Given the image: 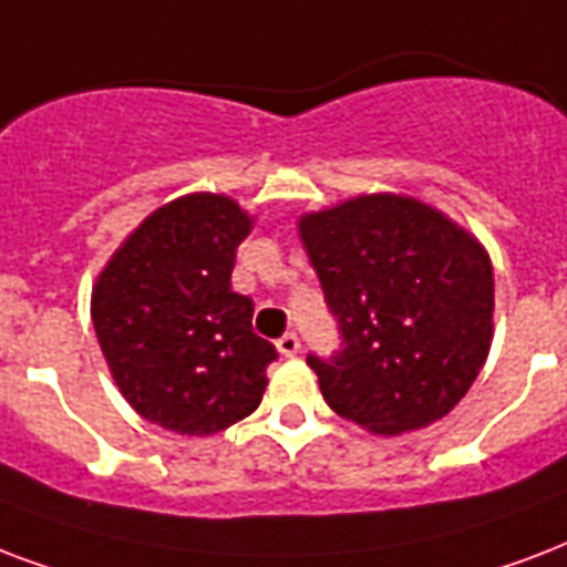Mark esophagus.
I'll use <instances>...</instances> for the list:
<instances>
[{"mask_svg": "<svg viewBox=\"0 0 567 567\" xmlns=\"http://www.w3.org/2000/svg\"><path fill=\"white\" fill-rule=\"evenodd\" d=\"M276 348H279V353H282V357H297V353H300V336H297V332H285L282 339L276 341Z\"/></svg>", "mask_w": 567, "mask_h": 567, "instance_id": "34e87169", "label": "esophagus"}]
</instances>
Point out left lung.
<instances>
[{"label": "left lung", "instance_id": "8db88e82", "mask_svg": "<svg viewBox=\"0 0 567 567\" xmlns=\"http://www.w3.org/2000/svg\"><path fill=\"white\" fill-rule=\"evenodd\" d=\"M339 323V351L309 353L323 401L374 434L437 422L485 365L494 270L482 244L404 196H360L300 219Z\"/></svg>", "mask_w": 567, "mask_h": 567}]
</instances>
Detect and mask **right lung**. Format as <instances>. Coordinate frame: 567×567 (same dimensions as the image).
<instances>
[{"mask_svg":"<svg viewBox=\"0 0 567 567\" xmlns=\"http://www.w3.org/2000/svg\"><path fill=\"white\" fill-rule=\"evenodd\" d=\"M249 216L196 193L159 207L97 279L92 321L121 395L148 422L207 437L249 416L279 357L231 291Z\"/></svg>","mask_w":567,"mask_h":567,"instance_id":"1","label":"right lung"}]
</instances>
